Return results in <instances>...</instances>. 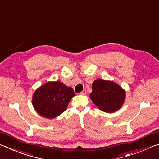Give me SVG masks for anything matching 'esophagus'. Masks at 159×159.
Returning a JSON list of instances; mask_svg holds the SVG:
<instances>
[{"mask_svg": "<svg viewBox=\"0 0 159 159\" xmlns=\"http://www.w3.org/2000/svg\"><path fill=\"white\" fill-rule=\"evenodd\" d=\"M80 95H86V90L84 89L81 93H80Z\"/></svg>", "mask_w": 159, "mask_h": 159, "instance_id": "obj_1", "label": "esophagus"}]
</instances>
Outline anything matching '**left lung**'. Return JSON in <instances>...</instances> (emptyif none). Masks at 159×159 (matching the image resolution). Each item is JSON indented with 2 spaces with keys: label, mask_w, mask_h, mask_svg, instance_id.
Segmentation results:
<instances>
[{
  "label": "left lung",
  "mask_w": 159,
  "mask_h": 159,
  "mask_svg": "<svg viewBox=\"0 0 159 159\" xmlns=\"http://www.w3.org/2000/svg\"><path fill=\"white\" fill-rule=\"evenodd\" d=\"M90 98L98 108L104 112L113 113L122 107L125 91L111 80L97 79L92 85Z\"/></svg>",
  "instance_id": "obj_1"
}]
</instances>
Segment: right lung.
I'll use <instances>...</instances> for the list:
<instances>
[{
    "instance_id": "obj_1",
    "label": "right lung",
    "mask_w": 159,
    "mask_h": 159,
    "mask_svg": "<svg viewBox=\"0 0 159 159\" xmlns=\"http://www.w3.org/2000/svg\"><path fill=\"white\" fill-rule=\"evenodd\" d=\"M75 95L74 90L63 83L48 82L35 91L32 104L40 115L51 119L62 114Z\"/></svg>"
}]
</instances>
